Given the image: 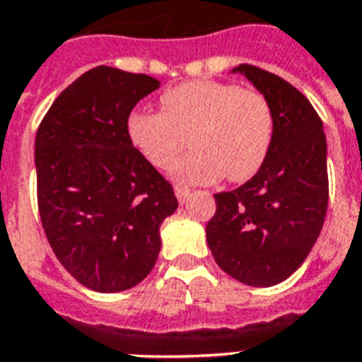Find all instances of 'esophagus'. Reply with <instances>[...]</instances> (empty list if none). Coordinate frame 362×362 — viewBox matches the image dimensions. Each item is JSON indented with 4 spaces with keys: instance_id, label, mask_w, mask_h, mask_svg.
Segmentation results:
<instances>
[{
    "instance_id": "esophagus-1",
    "label": "esophagus",
    "mask_w": 362,
    "mask_h": 362,
    "mask_svg": "<svg viewBox=\"0 0 362 362\" xmlns=\"http://www.w3.org/2000/svg\"><path fill=\"white\" fill-rule=\"evenodd\" d=\"M175 193H176V199H178L180 203H186L187 197H189V193H192V189H187V187L184 186H176Z\"/></svg>"
}]
</instances>
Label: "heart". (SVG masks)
I'll list each match as a JSON object with an SVG mask.
<instances>
[{"label":"heart","mask_w":362,"mask_h":362,"mask_svg":"<svg viewBox=\"0 0 362 362\" xmlns=\"http://www.w3.org/2000/svg\"><path fill=\"white\" fill-rule=\"evenodd\" d=\"M161 112L136 110L127 120L133 146L158 169L189 152L173 169L184 184L250 180L269 156L274 115L257 90L237 84L193 81L170 88L159 99Z\"/></svg>","instance_id":"heart-1"}]
</instances>
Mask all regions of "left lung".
<instances>
[{
	"instance_id": "1",
	"label": "left lung",
	"mask_w": 362,
	"mask_h": 362,
	"mask_svg": "<svg viewBox=\"0 0 362 362\" xmlns=\"http://www.w3.org/2000/svg\"><path fill=\"white\" fill-rule=\"evenodd\" d=\"M231 73L246 76L269 99L274 135L255 176L214 195L206 242L231 278L270 287L304 263L320 237L329 203L327 139L314 107L289 82L247 64Z\"/></svg>"
}]
</instances>
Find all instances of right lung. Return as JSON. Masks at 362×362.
Here are the masks:
<instances>
[{
	"instance_id": "add662e5",
	"label": "right lung",
	"mask_w": 362,
	"mask_h": 362,
	"mask_svg": "<svg viewBox=\"0 0 362 362\" xmlns=\"http://www.w3.org/2000/svg\"><path fill=\"white\" fill-rule=\"evenodd\" d=\"M159 88L148 75L99 65L54 101L35 136L37 203L52 252L99 293L141 284L175 214L173 186L127 135L133 107Z\"/></svg>"
}]
</instances>
